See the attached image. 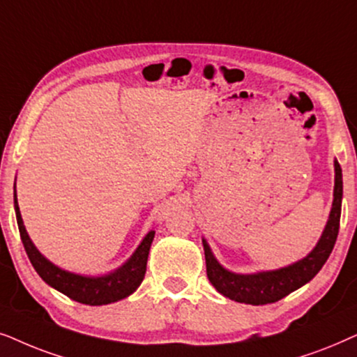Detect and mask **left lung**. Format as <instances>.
<instances>
[{"label":"left lung","instance_id":"obj_1","mask_svg":"<svg viewBox=\"0 0 357 357\" xmlns=\"http://www.w3.org/2000/svg\"><path fill=\"white\" fill-rule=\"evenodd\" d=\"M335 199L331 207L330 218H328L325 230L320 241H318L312 253L305 258L297 261L287 268L275 271H266L258 274H235L222 268L218 261L213 258L207 241L202 240L204 253H206V268L207 278L212 286L217 289L222 296L240 303H250V305H266L281 301L289 294L297 291L303 284L315 278L321 266L326 263L328 256L333 251L336 236L340 230L341 217V199H343V174L341 166L335 160Z\"/></svg>","mask_w":357,"mask_h":357}]
</instances>
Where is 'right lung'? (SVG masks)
<instances>
[{
  "instance_id": "add662e5",
  "label": "right lung",
  "mask_w": 357,
  "mask_h": 357,
  "mask_svg": "<svg viewBox=\"0 0 357 357\" xmlns=\"http://www.w3.org/2000/svg\"><path fill=\"white\" fill-rule=\"evenodd\" d=\"M14 211H16L19 234L29 256L32 266L37 271L44 281L56 291L65 294L71 301H76L84 305H106L121 301V298L130 296L137 287L144 281L146 273V259H149L150 246L153 241L155 231H149L139 248L132 258L127 261L122 268H119L114 273L101 278H86V275H78L68 271H63L52 264L49 259H45L32 243L29 235H27L26 227L22 223L21 212H19L16 191H14Z\"/></svg>"
}]
</instances>
